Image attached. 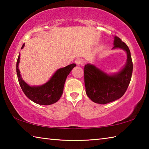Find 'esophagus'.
Instances as JSON below:
<instances>
[{
	"label": "esophagus",
	"mask_w": 149,
	"mask_h": 149,
	"mask_svg": "<svg viewBox=\"0 0 149 149\" xmlns=\"http://www.w3.org/2000/svg\"><path fill=\"white\" fill-rule=\"evenodd\" d=\"M75 63L77 65H83L84 64V61H83V60L81 58H77L75 60Z\"/></svg>",
	"instance_id": "esophagus-1"
}]
</instances>
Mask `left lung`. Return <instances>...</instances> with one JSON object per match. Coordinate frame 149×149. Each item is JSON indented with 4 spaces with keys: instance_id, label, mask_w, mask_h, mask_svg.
<instances>
[{
    "instance_id": "left-lung-1",
    "label": "left lung",
    "mask_w": 149,
    "mask_h": 149,
    "mask_svg": "<svg viewBox=\"0 0 149 149\" xmlns=\"http://www.w3.org/2000/svg\"><path fill=\"white\" fill-rule=\"evenodd\" d=\"M125 51L127 60L119 72L108 74L95 65L87 64L84 68L85 91L93 102L100 104L114 101L124 95L130 83L133 72V62L129 48L119 37L114 36L112 49Z\"/></svg>"
}]
</instances>
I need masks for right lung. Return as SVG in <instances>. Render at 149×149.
I'll use <instances>...</instances> for the list:
<instances>
[{
	"label": "right lung",
	"instance_id": "obj_1",
	"mask_svg": "<svg viewBox=\"0 0 149 149\" xmlns=\"http://www.w3.org/2000/svg\"><path fill=\"white\" fill-rule=\"evenodd\" d=\"M25 44L22 45V49ZM20 54L16 63V72L17 79L22 91L29 99L35 103L41 105H50L56 102L62 95L64 84L67 76L72 70L76 65L75 64H70L64 68L57 70L50 79L45 84L38 86H31L22 79L19 70Z\"/></svg>",
	"mask_w": 149,
	"mask_h": 149
}]
</instances>
